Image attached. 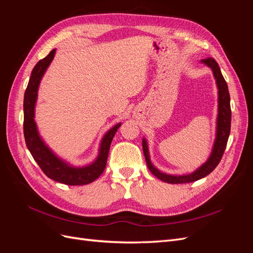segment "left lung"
Returning a JSON list of instances; mask_svg holds the SVG:
<instances>
[{"label": "left lung", "mask_w": 253, "mask_h": 253, "mask_svg": "<svg viewBox=\"0 0 253 253\" xmlns=\"http://www.w3.org/2000/svg\"><path fill=\"white\" fill-rule=\"evenodd\" d=\"M201 63L205 64L211 68L213 77L215 79L216 87H217V117H216V131H215V139L212 147V151L208 159L195 171L189 174L183 175H172L164 173L152 164L149 153V145L147 139L142 138V150L147 162L149 170L154 174L157 178L168 183H188L193 182L201 178H204L205 176L210 174L216 166L219 164L221 157L226 149L227 141L230 135V127H231V108H230V95H229L227 82L225 81L223 75L219 70L217 62L212 58L204 59L201 61Z\"/></svg>", "instance_id": "1"}]
</instances>
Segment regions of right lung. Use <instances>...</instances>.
I'll return each instance as SVG.
<instances>
[{
  "label": "right lung",
  "instance_id": "obj_1",
  "mask_svg": "<svg viewBox=\"0 0 253 253\" xmlns=\"http://www.w3.org/2000/svg\"><path fill=\"white\" fill-rule=\"evenodd\" d=\"M56 49H52L44 59L36 64L30 75L27 88L24 94V137L30 154L40 166L44 174L50 179L68 186H81L93 182L100 176L106 166L111 142L121 126L115 125L106 132L99 143L98 155L94 162L84 166H74L59 157L41 137L35 121L38 90L44 74L55 57Z\"/></svg>",
  "mask_w": 253,
  "mask_h": 253
}]
</instances>
